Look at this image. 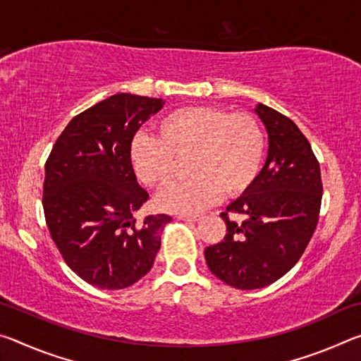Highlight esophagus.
Wrapping results in <instances>:
<instances>
[{
    "mask_svg": "<svg viewBox=\"0 0 361 361\" xmlns=\"http://www.w3.org/2000/svg\"><path fill=\"white\" fill-rule=\"evenodd\" d=\"M178 219H183V221H199L200 216L199 215H178Z\"/></svg>",
    "mask_w": 361,
    "mask_h": 361,
    "instance_id": "obj_1",
    "label": "esophagus"
}]
</instances>
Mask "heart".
<instances>
[{
    "instance_id": "b5f03b06",
    "label": "heart",
    "mask_w": 361,
    "mask_h": 361,
    "mask_svg": "<svg viewBox=\"0 0 361 361\" xmlns=\"http://www.w3.org/2000/svg\"><path fill=\"white\" fill-rule=\"evenodd\" d=\"M157 135L140 132L132 138L130 162L146 186H167L176 161L188 159V180L159 194L162 210L191 215L247 191L259 172L264 135L252 114L213 106H186L162 116Z\"/></svg>"
}]
</instances>
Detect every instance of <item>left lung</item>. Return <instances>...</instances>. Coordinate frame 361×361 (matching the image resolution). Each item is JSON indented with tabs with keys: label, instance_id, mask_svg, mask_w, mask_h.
I'll return each instance as SVG.
<instances>
[{
	"label": "left lung",
	"instance_id": "8db88e82",
	"mask_svg": "<svg viewBox=\"0 0 361 361\" xmlns=\"http://www.w3.org/2000/svg\"><path fill=\"white\" fill-rule=\"evenodd\" d=\"M255 113L269 137L266 164L221 213L224 240L205 248L212 274L237 290L271 285L296 264L319 223L323 192L320 164L295 122L262 103Z\"/></svg>",
	"mask_w": 361,
	"mask_h": 361
}]
</instances>
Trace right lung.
Listing matches in <instances>:
<instances>
[{"mask_svg": "<svg viewBox=\"0 0 361 361\" xmlns=\"http://www.w3.org/2000/svg\"><path fill=\"white\" fill-rule=\"evenodd\" d=\"M162 99L116 94L75 116L46 161L42 209L63 261L84 282L122 290L149 272L169 215L133 213L149 194L130 162L137 130Z\"/></svg>", "mask_w": 361, "mask_h": 361, "instance_id": "right-lung-1", "label": "right lung"}]
</instances>
